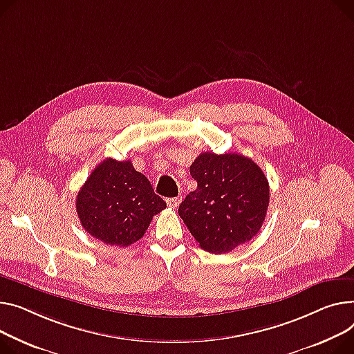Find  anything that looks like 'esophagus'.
I'll list each match as a JSON object with an SVG mask.
<instances>
[{
  "label": "esophagus",
  "mask_w": 354,
  "mask_h": 354,
  "mask_svg": "<svg viewBox=\"0 0 354 354\" xmlns=\"http://www.w3.org/2000/svg\"><path fill=\"white\" fill-rule=\"evenodd\" d=\"M180 201H182V199H180L179 196H178V198H168V199H167V205H168L169 207H174V209H175V207L179 206Z\"/></svg>",
  "instance_id": "34e87169"
}]
</instances>
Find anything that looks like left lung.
Here are the masks:
<instances>
[{"instance_id":"obj_1","label":"left lung","mask_w":354,"mask_h":354,"mask_svg":"<svg viewBox=\"0 0 354 354\" xmlns=\"http://www.w3.org/2000/svg\"><path fill=\"white\" fill-rule=\"evenodd\" d=\"M198 187L178 214L203 250L227 253L254 238L269 206L263 171L239 153H201L191 165Z\"/></svg>"}]
</instances>
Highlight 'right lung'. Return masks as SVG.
<instances>
[{
	"instance_id": "obj_1",
	"label": "right lung",
	"mask_w": 354,
	"mask_h": 354,
	"mask_svg": "<svg viewBox=\"0 0 354 354\" xmlns=\"http://www.w3.org/2000/svg\"><path fill=\"white\" fill-rule=\"evenodd\" d=\"M167 207L131 160L104 159L77 195L82 227L105 245L127 248L145 234L152 218Z\"/></svg>"
}]
</instances>
